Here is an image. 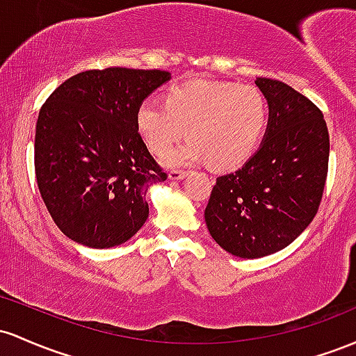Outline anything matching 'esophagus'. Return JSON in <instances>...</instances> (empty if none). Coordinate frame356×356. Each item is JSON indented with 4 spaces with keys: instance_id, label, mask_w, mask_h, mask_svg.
Masks as SVG:
<instances>
[{
    "instance_id": "obj_1",
    "label": "esophagus",
    "mask_w": 356,
    "mask_h": 356,
    "mask_svg": "<svg viewBox=\"0 0 356 356\" xmlns=\"http://www.w3.org/2000/svg\"><path fill=\"white\" fill-rule=\"evenodd\" d=\"M186 175H188V171H183V170H173V171H170V173H168V178L173 179V181H177V179L185 178Z\"/></svg>"
}]
</instances>
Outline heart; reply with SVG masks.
I'll return each instance as SVG.
<instances>
[{"label": "heart", "mask_w": 356, "mask_h": 356, "mask_svg": "<svg viewBox=\"0 0 356 356\" xmlns=\"http://www.w3.org/2000/svg\"><path fill=\"white\" fill-rule=\"evenodd\" d=\"M269 113V99L261 87L190 81L170 89L165 102L146 99L139 104L136 126L154 154L166 153L186 129L190 139L166 154V165L207 159L215 170H230L261 145Z\"/></svg>", "instance_id": "1"}]
</instances>
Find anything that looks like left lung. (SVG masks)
Masks as SVG:
<instances>
[{"mask_svg": "<svg viewBox=\"0 0 356 356\" xmlns=\"http://www.w3.org/2000/svg\"><path fill=\"white\" fill-rule=\"evenodd\" d=\"M269 124L257 153L217 178L205 209L213 241L232 255L259 259L284 249L309 225L328 177L330 134L323 113L293 87L259 77Z\"/></svg>", "mask_w": 356, "mask_h": 356, "instance_id": "obj_1", "label": "left lung"}]
</instances>
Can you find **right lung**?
I'll return each mask as SVG.
<instances>
[{
  "instance_id": "add662e5",
  "label": "right lung",
  "mask_w": 356,
  "mask_h": 356,
  "mask_svg": "<svg viewBox=\"0 0 356 356\" xmlns=\"http://www.w3.org/2000/svg\"><path fill=\"white\" fill-rule=\"evenodd\" d=\"M170 72L86 70L50 94L35 133V175L55 225L74 242L109 249L145 225L146 190L168 175L136 126L138 107Z\"/></svg>"
}]
</instances>
